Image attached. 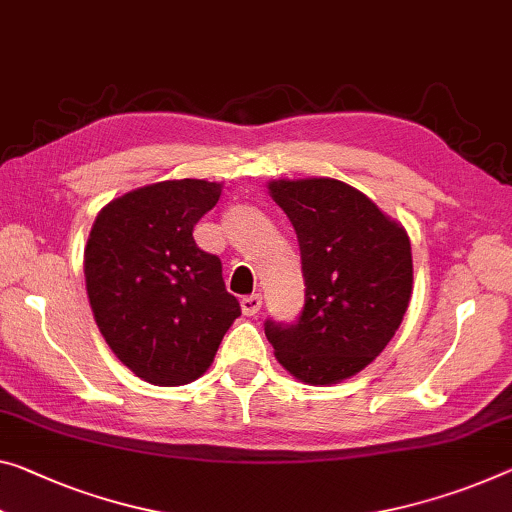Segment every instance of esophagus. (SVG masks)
<instances>
[{
  "label": "esophagus",
  "instance_id": "esophagus-1",
  "mask_svg": "<svg viewBox=\"0 0 512 512\" xmlns=\"http://www.w3.org/2000/svg\"><path fill=\"white\" fill-rule=\"evenodd\" d=\"M240 306H242V313H245V316H256V313L261 311V306H263V297L261 295H247V297H242Z\"/></svg>",
  "mask_w": 512,
  "mask_h": 512
}]
</instances>
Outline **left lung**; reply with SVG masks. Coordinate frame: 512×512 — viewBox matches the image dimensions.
<instances>
[{
	"label": "left lung",
	"instance_id": "8db88e82",
	"mask_svg": "<svg viewBox=\"0 0 512 512\" xmlns=\"http://www.w3.org/2000/svg\"><path fill=\"white\" fill-rule=\"evenodd\" d=\"M272 199L295 226L304 306L293 322L265 320L286 371L309 384L357 375L387 348L412 295L405 229L334 178L274 180Z\"/></svg>",
	"mask_w": 512,
	"mask_h": 512
}]
</instances>
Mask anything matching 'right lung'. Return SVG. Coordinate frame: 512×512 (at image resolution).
Instances as JSON below:
<instances>
[{"label": "right lung", "instance_id": "add662e5", "mask_svg": "<svg viewBox=\"0 0 512 512\" xmlns=\"http://www.w3.org/2000/svg\"><path fill=\"white\" fill-rule=\"evenodd\" d=\"M222 185L164 180L100 210L84 251L86 293L102 336L125 366L157 387L201 377L240 316L222 261L196 247L194 226Z\"/></svg>", "mask_w": 512, "mask_h": 512}]
</instances>
